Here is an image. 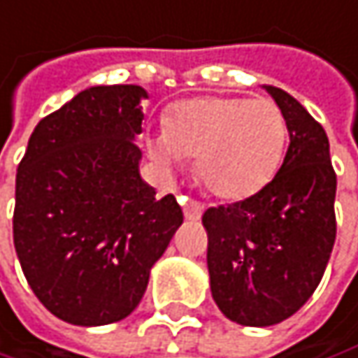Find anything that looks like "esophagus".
Instances as JSON below:
<instances>
[{"label": "esophagus", "instance_id": "34e87169", "mask_svg": "<svg viewBox=\"0 0 358 358\" xmlns=\"http://www.w3.org/2000/svg\"><path fill=\"white\" fill-rule=\"evenodd\" d=\"M184 217L188 221H199L203 217V205L201 203H194V201L184 203Z\"/></svg>", "mask_w": 358, "mask_h": 358}]
</instances>
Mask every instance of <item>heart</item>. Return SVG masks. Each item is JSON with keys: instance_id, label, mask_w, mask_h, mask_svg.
Instances as JSON below:
<instances>
[{"instance_id": "b5f03b06", "label": "heart", "mask_w": 358, "mask_h": 358, "mask_svg": "<svg viewBox=\"0 0 358 358\" xmlns=\"http://www.w3.org/2000/svg\"><path fill=\"white\" fill-rule=\"evenodd\" d=\"M287 120L273 100L192 98L172 106L166 133L147 139L149 155L176 170L199 162V178L221 201H244L276 174L285 147Z\"/></svg>"}]
</instances>
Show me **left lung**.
<instances>
[{"instance_id":"1","label":"left lung","mask_w":358,"mask_h":358,"mask_svg":"<svg viewBox=\"0 0 358 358\" xmlns=\"http://www.w3.org/2000/svg\"><path fill=\"white\" fill-rule=\"evenodd\" d=\"M264 90L287 120L285 162L256 194L203 215L213 299L231 322L256 328L303 308L336 240V174L326 131L291 94Z\"/></svg>"}]
</instances>
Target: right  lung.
Masks as SVG:
<instances>
[{"label": "right lung", "instance_id": "right-lung-1", "mask_svg": "<svg viewBox=\"0 0 358 358\" xmlns=\"http://www.w3.org/2000/svg\"><path fill=\"white\" fill-rule=\"evenodd\" d=\"M147 92L94 85L45 116L17 166L14 245L52 315L104 326L139 306L184 217L139 174Z\"/></svg>", "mask_w": 358, "mask_h": 358}]
</instances>
